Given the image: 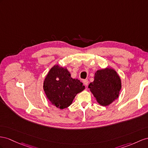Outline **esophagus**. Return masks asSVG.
<instances>
[{"label":"esophagus","mask_w":148,"mask_h":148,"mask_svg":"<svg viewBox=\"0 0 148 148\" xmlns=\"http://www.w3.org/2000/svg\"><path fill=\"white\" fill-rule=\"evenodd\" d=\"M83 83L86 86H88V80H83Z\"/></svg>","instance_id":"1"}]
</instances>
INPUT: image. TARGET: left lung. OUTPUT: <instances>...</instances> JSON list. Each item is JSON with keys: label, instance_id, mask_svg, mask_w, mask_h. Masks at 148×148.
Instances as JSON below:
<instances>
[{"label": "left lung", "instance_id": "8db88e82", "mask_svg": "<svg viewBox=\"0 0 148 148\" xmlns=\"http://www.w3.org/2000/svg\"><path fill=\"white\" fill-rule=\"evenodd\" d=\"M121 79L117 72L111 67L96 71L94 80L88 88L102 106H108L119 97Z\"/></svg>", "mask_w": 148, "mask_h": 148}]
</instances>
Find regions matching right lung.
Returning a JSON list of instances; mask_svg holds the SVG:
<instances>
[{
    "instance_id": "obj_1",
    "label": "right lung",
    "mask_w": 148,
    "mask_h": 148,
    "mask_svg": "<svg viewBox=\"0 0 148 148\" xmlns=\"http://www.w3.org/2000/svg\"><path fill=\"white\" fill-rule=\"evenodd\" d=\"M43 89L51 103L63 109L69 106L75 96L84 90L85 86L79 79L71 77L66 67L56 64L45 76Z\"/></svg>"
}]
</instances>
